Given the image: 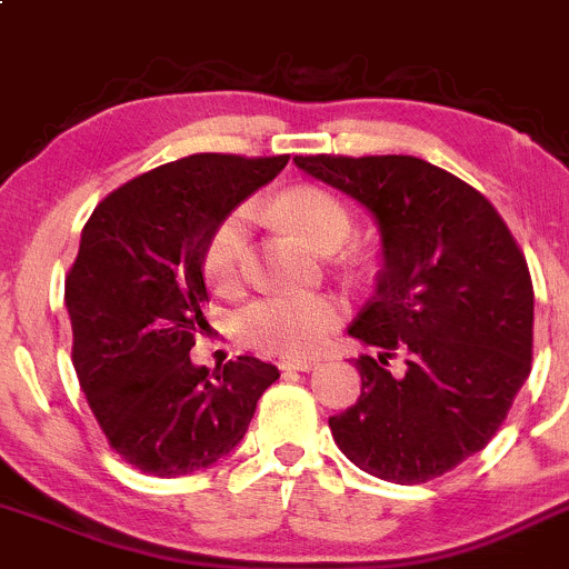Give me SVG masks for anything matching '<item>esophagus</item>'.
Returning a JSON list of instances; mask_svg holds the SVG:
<instances>
[{
  "mask_svg": "<svg viewBox=\"0 0 569 569\" xmlns=\"http://www.w3.org/2000/svg\"><path fill=\"white\" fill-rule=\"evenodd\" d=\"M279 367L282 370H301V372H309L318 367V359H282L279 361Z\"/></svg>",
  "mask_w": 569,
  "mask_h": 569,
  "instance_id": "obj_1",
  "label": "esophagus"
}]
</instances>
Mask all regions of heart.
I'll return each instance as SVG.
<instances>
[{
	"instance_id": "b5f03b06",
	"label": "heart",
	"mask_w": 569,
	"mask_h": 569,
	"mask_svg": "<svg viewBox=\"0 0 569 569\" xmlns=\"http://www.w3.org/2000/svg\"><path fill=\"white\" fill-rule=\"evenodd\" d=\"M273 216L315 249L339 246L350 232V213L331 191L320 186H296L273 199ZM249 254V210H232L210 230L202 249V271L219 292L241 287ZM342 318V301L326 292L271 296L249 303L238 315V337L249 348L271 356L315 353Z\"/></svg>"
}]
</instances>
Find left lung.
Returning <instances> with one entry per match:
<instances>
[{"label":"left lung","mask_w":569,"mask_h":569,"mask_svg":"<svg viewBox=\"0 0 569 569\" xmlns=\"http://www.w3.org/2000/svg\"><path fill=\"white\" fill-rule=\"evenodd\" d=\"M301 172L370 210L383 266L348 328L361 397L328 419L372 477L419 485L488 447L531 372L535 287L493 204L413 156H296ZM407 356L391 376L389 358Z\"/></svg>","instance_id":"8db88e82"}]
</instances>
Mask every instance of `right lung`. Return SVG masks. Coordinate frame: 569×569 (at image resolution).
Returning a JSON list of instances; mask_svg holds the SVG:
<instances>
[{"mask_svg":"<svg viewBox=\"0 0 569 569\" xmlns=\"http://www.w3.org/2000/svg\"><path fill=\"white\" fill-rule=\"evenodd\" d=\"M290 156L197 153L120 186L92 210L66 279L73 367L117 455L150 477H186L232 452L273 365L191 361L204 326L210 230Z\"/></svg>","mask_w":569,"mask_h":569,"instance_id":"obj_1","label":"right lung"}]
</instances>
